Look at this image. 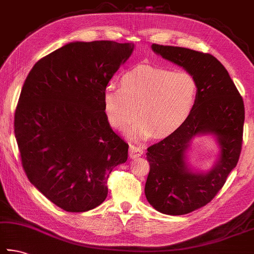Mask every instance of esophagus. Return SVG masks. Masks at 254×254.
<instances>
[{
  "mask_svg": "<svg viewBox=\"0 0 254 254\" xmlns=\"http://www.w3.org/2000/svg\"><path fill=\"white\" fill-rule=\"evenodd\" d=\"M143 154V149L140 145H130V150H128V155L131 159H135L137 156H141Z\"/></svg>",
  "mask_w": 254,
  "mask_h": 254,
  "instance_id": "1",
  "label": "esophagus"
}]
</instances>
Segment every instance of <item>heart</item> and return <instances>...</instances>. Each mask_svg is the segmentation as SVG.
I'll return each mask as SVG.
<instances>
[{
    "instance_id": "obj_1",
    "label": "heart",
    "mask_w": 254,
    "mask_h": 254,
    "mask_svg": "<svg viewBox=\"0 0 254 254\" xmlns=\"http://www.w3.org/2000/svg\"><path fill=\"white\" fill-rule=\"evenodd\" d=\"M196 98L197 83L189 72L142 64L123 73L120 87L105 90L103 110L115 130H126L139 112L136 135L164 136L186 122Z\"/></svg>"
}]
</instances>
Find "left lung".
Listing matches in <instances>:
<instances>
[{
	"label": "left lung",
	"instance_id": "1",
	"mask_svg": "<svg viewBox=\"0 0 254 254\" xmlns=\"http://www.w3.org/2000/svg\"><path fill=\"white\" fill-rule=\"evenodd\" d=\"M152 50L186 68L197 83L196 102L186 122L146 152L147 201L161 213L182 215L211 202L236 168L242 149L244 104L228 71L213 55L159 44H152ZM202 132L216 135L221 149L218 162L205 175L193 174L185 162L190 139Z\"/></svg>",
	"mask_w": 254,
	"mask_h": 254
}]
</instances>
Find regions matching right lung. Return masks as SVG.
<instances>
[{
  "label": "right lung",
  "mask_w": 254,
  "mask_h": 254,
  "mask_svg": "<svg viewBox=\"0 0 254 254\" xmlns=\"http://www.w3.org/2000/svg\"><path fill=\"white\" fill-rule=\"evenodd\" d=\"M134 45L72 42L42 58L23 84L14 114L21 162L30 182L67 212L94 209L128 144L103 110L108 83Z\"/></svg>",
  "instance_id": "1"
}]
</instances>
